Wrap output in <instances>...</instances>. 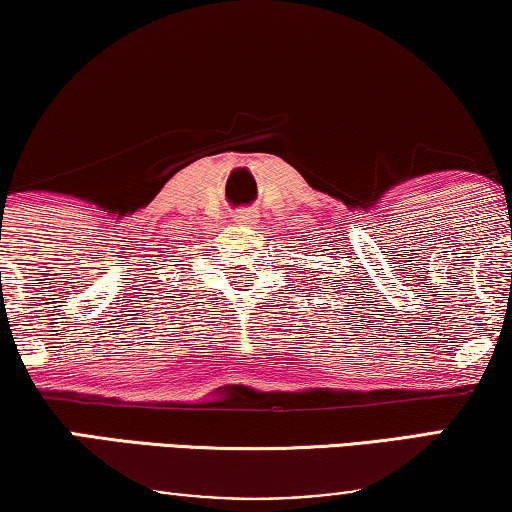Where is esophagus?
<instances>
[{"mask_svg":"<svg viewBox=\"0 0 512 512\" xmlns=\"http://www.w3.org/2000/svg\"><path fill=\"white\" fill-rule=\"evenodd\" d=\"M258 219V214L254 209H240V212L235 214V221L237 223H254Z\"/></svg>","mask_w":512,"mask_h":512,"instance_id":"34e87169","label":"esophagus"}]
</instances>
